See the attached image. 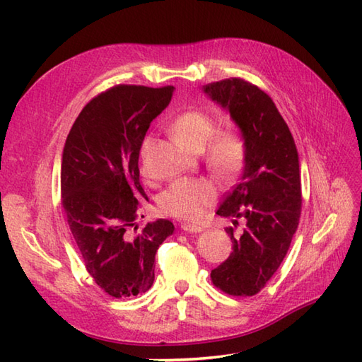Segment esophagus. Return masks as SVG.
Listing matches in <instances>:
<instances>
[{
    "instance_id": "obj_1",
    "label": "esophagus",
    "mask_w": 362,
    "mask_h": 362,
    "mask_svg": "<svg viewBox=\"0 0 362 362\" xmlns=\"http://www.w3.org/2000/svg\"><path fill=\"white\" fill-rule=\"evenodd\" d=\"M182 228L185 230V232H189V233H201L202 232V227L199 226H191V224H182Z\"/></svg>"
}]
</instances>
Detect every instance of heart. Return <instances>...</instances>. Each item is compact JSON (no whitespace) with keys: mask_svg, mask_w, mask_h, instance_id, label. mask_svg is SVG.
<instances>
[{"mask_svg":"<svg viewBox=\"0 0 362 362\" xmlns=\"http://www.w3.org/2000/svg\"><path fill=\"white\" fill-rule=\"evenodd\" d=\"M173 135L189 151L199 152L205 148V160L214 174L232 177L244 166L247 146L241 132L226 129L216 132V121L202 110H187L173 119ZM152 144L148 135L141 143L140 163L146 173V156ZM216 183L205 177H189L171 183L158 199L160 210L168 216L185 221H197L206 209L216 202Z\"/></svg>","mask_w":362,"mask_h":362,"instance_id":"1","label":"heart"}]
</instances>
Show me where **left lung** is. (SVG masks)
Listing matches in <instances>:
<instances>
[{"label": "left lung", "mask_w": 362, "mask_h": 362, "mask_svg": "<svg viewBox=\"0 0 362 362\" xmlns=\"http://www.w3.org/2000/svg\"><path fill=\"white\" fill-rule=\"evenodd\" d=\"M204 91L230 112L247 146L244 171L216 214L232 218L230 257L211 271L214 286L235 297L255 296L286 257L302 211L298 153L274 101L253 83L230 78ZM240 218L243 233L233 235Z\"/></svg>", "instance_id": "left-lung-1"}]
</instances>
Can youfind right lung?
Returning a JSON list of instances; mask_svg holds the SVG:
<instances>
[{
    "label": "right lung",
    "instance_id": "add662e5",
    "mask_svg": "<svg viewBox=\"0 0 362 362\" xmlns=\"http://www.w3.org/2000/svg\"><path fill=\"white\" fill-rule=\"evenodd\" d=\"M173 90L117 86L103 91L83 107L65 141L60 191L68 226L87 272L115 298L149 291L157 249L174 232L168 219L136 232L148 199L138 169L141 143Z\"/></svg>",
    "mask_w": 362,
    "mask_h": 362
}]
</instances>
